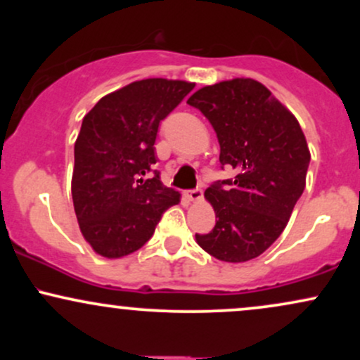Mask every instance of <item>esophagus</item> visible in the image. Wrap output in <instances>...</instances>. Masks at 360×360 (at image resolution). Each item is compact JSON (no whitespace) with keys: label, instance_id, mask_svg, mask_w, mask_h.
<instances>
[{"label":"esophagus","instance_id":"34e87169","mask_svg":"<svg viewBox=\"0 0 360 360\" xmlns=\"http://www.w3.org/2000/svg\"><path fill=\"white\" fill-rule=\"evenodd\" d=\"M186 198H188L189 201H200L201 198H203V191H201L200 188H196V189H189V191L186 193Z\"/></svg>","mask_w":360,"mask_h":360}]
</instances>
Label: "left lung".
Returning a JSON list of instances; mask_svg holds the SVG:
<instances>
[{
  "mask_svg": "<svg viewBox=\"0 0 360 360\" xmlns=\"http://www.w3.org/2000/svg\"><path fill=\"white\" fill-rule=\"evenodd\" d=\"M208 118L220 143L221 167L232 179L205 191L217 214L201 249L223 262L259 257L286 229L304 191L309 166L298 120L259 81L237 77L198 89L188 100Z\"/></svg>",
  "mask_w": 360,
  "mask_h": 360,
  "instance_id": "1",
  "label": "left lung"
}]
</instances>
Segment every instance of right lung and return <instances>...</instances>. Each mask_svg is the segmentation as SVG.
<instances>
[{"mask_svg": "<svg viewBox=\"0 0 360 360\" xmlns=\"http://www.w3.org/2000/svg\"><path fill=\"white\" fill-rule=\"evenodd\" d=\"M194 82L135 81L106 94L82 118L74 143L72 201L82 237L96 254L120 259L139 250L181 194L154 171L160 122ZM148 172L155 176L146 179Z\"/></svg>", "mask_w": 360, "mask_h": 360, "instance_id": "1", "label": "right lung"}]
</instances>
